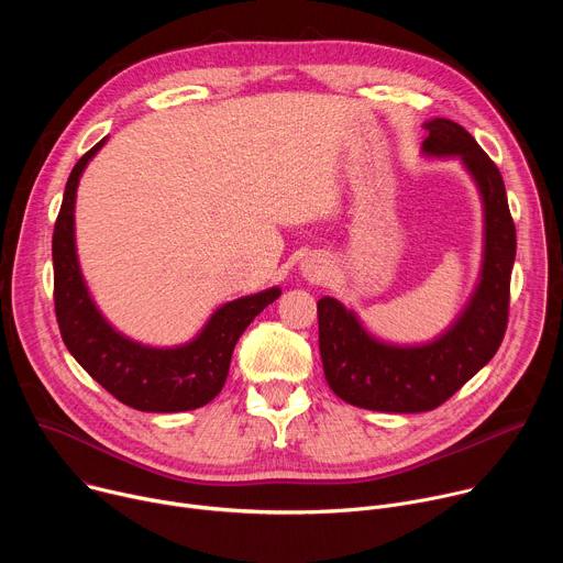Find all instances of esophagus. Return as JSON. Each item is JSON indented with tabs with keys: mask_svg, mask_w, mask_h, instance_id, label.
Returning <instances> with one entry per match:
<instances>
[{
	"mask_svg": "<svg viewBox=\"0 0 563 563\" xmlns=\"http://www.w3.org/2000/svg\"><path fill=\"white\" fill-rule=\"evenodd\" d=\"M300 272L307 280H320L325 276V267L320 265V261H316V258H305V263L300 265Z\"/></svg>",
	"mask_w": 563,
	"mask_h": 563,
	"instance_id": "obj_1",
	"label": "esophagus"
}]
</instances>
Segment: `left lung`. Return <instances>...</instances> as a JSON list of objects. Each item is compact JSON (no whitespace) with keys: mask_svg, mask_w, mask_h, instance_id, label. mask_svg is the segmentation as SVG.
Returning a JSON list of instances; mask_svg holds the SVG:
<instances>
[{"mask_svg":"<svg viewBox=\"0 0 563 563\" xmlns=\"http://www.w3.org/2000/svg\"><path fill=\"white\" fill-rule=\"evenodd\" d=\"M423 126V153L459 157L481 191L484 265L454 325L426 345L383 343L367 334L356 313L336 298L325 296L316 302L318 347L332 391L350 406L376 412L412 415L439 408L497 354L508 328L517 231L504 178L461 124L434 118Z\"/></svg>","mask_w":563,"mask_h":563,"instance_id":"1","label":"left lung"}]
</instances>
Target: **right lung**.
<instances>
[{"instance_id":"obj_1","label":"right lung","mask_w":563,"mask_h":563,"mask_svg":"<svg viewBox=\"0 0 563 563\" xmlns=\"http://www.w3.org/2000/svg\"><path fill=\"white\" fill-rule=\"evenodd\" d=\"M100 140L73 167L53 231V298L64 345L120 404L140 412H187L222 389L233 347L252 320L280 296L278 287L231 300L180 347H148L115 332L98 311L75 252V191Z\"/></svg>"}]
</instances>
